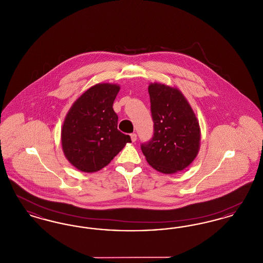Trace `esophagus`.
Masks as SVG:
<instances>
[{
  "label": "esophagus",
  "mask_w": 263,
  "mask_h": 263,
  "mask_svg": "<svg viewBox=\"0 0 263 263\" xmlns=\"http://www.w3.org/2000/svg\"><path fill=\"white\" fill-rule=\"evenodd\" d=\"M130 136H131V140H132V142H136V140H137V135H136V133H132Z\"/></svg>",
  "instance_id": "obj_1"
}]
</instances>
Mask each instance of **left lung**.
Here are the masks:
<instances>
[{
	"mask_svg": "<svg viewBox=\"0 0 263 263\" xmlns=\"http://www.w3.org/2000/svg\"><path fill=\"white\" fill-rule=\"evenodd\" d=\"M154 134L141 144L147 162L163 174L184 170L198 154L200 129L195 114L176 88L149 86Z\"/></svg>",
	"mask_w": 263,
	"mask_h": 263,
	"instance_id": "left-lung-1",
	"label": "left lung"
}]
</instances>
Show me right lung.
Listing matches in <instances>:
<instances>
[{
    "instance_id": "obj_1",
    "label": "right lung",
    "mask_w": 263,
    "mask_h": 263,
    "mask_svg": "<svg viewBox=\"0 0 263 263\" xmlns=\"http://www.w3.org/2000/svg\"><path fill=\"white\" fill-rule=\"evenodd\" d=\"M120 88L98 84L84 92L69 110L62 127V147L68 161L85 173L98 172L131 142L117 129L113 101Z\"/></svg>"
}]
</instances>
